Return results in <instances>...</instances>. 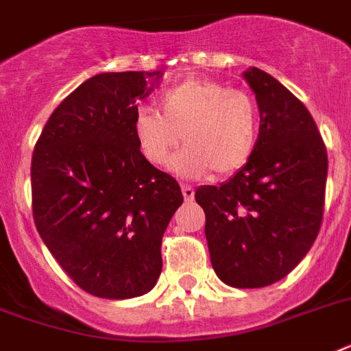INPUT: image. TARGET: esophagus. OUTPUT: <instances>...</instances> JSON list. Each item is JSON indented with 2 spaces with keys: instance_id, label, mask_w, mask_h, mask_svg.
<instances>
[{
  "instance_id": "34e87169",
  "label": "esophagus",
  "mask_w": 351,
  "mask_h": 351,
  "mask_svg": "<svg viewBox=\"0 0 351 351\" xmlns=\"http://www.w3.org/2000/svg\"><path fill=\"white\" fill-rule=\"evenodd\" d=\"M182 195H184L185 202L195 200V189H193L191 185H182Z\"/></svg>"
}]
</instances>
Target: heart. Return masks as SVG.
Masks as SVG:
<instances>
[{
    "label": "heart",
    "mask_w": 351,
    "mask_h": 351,
    "mask_svg": "<svg viewBox=\"0 0 351 351\" xmlns=\"http://www.w3.org/2000/svg\"><path fill=\"white\" fill-rule=\"evenodd\" d=\"M158 111L141 108L133 122L136 146L149 164L185 176L234 175L254 155L259 110L254 97L213 79L189 77L160 97Z\"/></svg>",
    "instance_id": "obj_1"
}]
</instances>
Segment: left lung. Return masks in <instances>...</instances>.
Returning a JSON list of instances; mask_svg holds the SVG:
<instances>
[{
	"instance_id": "left-lung-1",
	"label": "left lung",
	"mask_w": 351,
	"mask_h": 351,
	"mask_svg": "<svg viewBox=\"0 0 351 351\" xmlns=\"http://www.w3.org/2000/svg\"><path fill=\"white\" fill-rule=\"evenodd\" d=\"M259 108L254 155L229 182L202 185L205 236L216 276L259 289L292 272L321 229L328 156L310 111L259 68L245 72Z\"/></svg>"
}]
</instances>
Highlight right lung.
<instances>
[{"label": "right lung", "mask_w": 351, "mask_h": 351, "mask_svg": "<svg viewBox=\"0 0 351 351\" xmlns=\"http://www.w3.org/2000/svg\"><path fill=\"white\" fill-rule=\"evenodd\" d=\"M160 72L101 73L53 110L32 155V215L57 263L88 294L130 299L162 270L180 185L136 146V101Z\"/></svg>", "instance_id": "1"}]
</instances>
